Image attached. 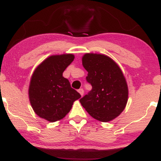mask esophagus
<instances>
[{"instance_id": "esophagus-1", "label": "esophagus", "mask_w": 161, "mask_h": 161, "mask_svg": "<svg viewBox=\"0 0 161 161\" xmlns=\"http://www.w3.org/2000/svg\"><path fill=\"white\" fill-rule=\"evenodd\" d=\"M78 92H79V94H80L81 95H83V94H84V90H83V88H80V89L78 90Z\"/></svg>"}]
</instances>
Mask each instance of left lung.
I'll list each match as a JSON object with an SVG mask.
<instances>
[{
  "instance_id": "1",
  "label": "left lung",
  "mask_w": 161,
  "mask_h": 161,
  "mask_svg": "<svg viewBox=\"0 0 161 161\" xmlns=\"http://www.w3.org/2000/svg\"><path fill=\"white\" fill-rule=\"evenodd\" d=\"M82 65L92 89L79 100L81 104L97 120L115 119L128 101V86L121 69L110 57L100 53H86Z\"/></svg>"
}]
</instances>
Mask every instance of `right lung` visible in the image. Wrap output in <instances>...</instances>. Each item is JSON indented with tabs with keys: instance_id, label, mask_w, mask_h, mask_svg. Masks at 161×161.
Returning <instances> with one entry per match:
<instances>
[{
	"instance_id": "right-lung-1",
	"label": "right lung",
	"mask_w": 161,
	"mask_h": 161,
	"mask_svg": "<svg viewBox=\"0 0 161 161\" xmlns=\"http://www.w3.org/2000/svg\"><path fill=\"white\" fill-rule=\"evenodd\" d=\"M71 53L47 57L36 68L32 75L29 97L33 110L41 118L56 122L71 110L73 102L81 95L71 88L63 76L66 68L74 60Z\"/></svg>"
}]
</instances>
